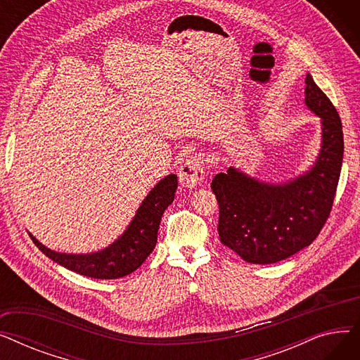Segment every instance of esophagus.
Listing matches in <instances>:
<instances>
[{"mask_svg":"<svg viewBox=\"0 0 360 360\" xmlns=\"http://www.w3.org/2000/svg\"><path fill=\"white\" fill-rule=\"evenodd\" d=\"M204 174L205 167L201 156H194L191 159H188L179 169L181 186L186 188V190H193V188L202 182Z\"/></svg>","mask_w":360,"mask_h":360,"instance_id":"34e87169","label":"esophagus"}]
</instances>
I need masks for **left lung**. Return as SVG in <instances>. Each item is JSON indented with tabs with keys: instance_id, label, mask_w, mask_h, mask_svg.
Returning <instances> with one entry per match:
<instances>
[{
	"instance_id": "1",
	"label": "left lung",
	"mask_w": 360,
	"mask_h": 360,
	"mask_svg": "<svg viewBox=\"0 0 360 360\" xmlns=\"http://www.w3.org/2000/svg\"><path fill=\"white\" fill-rule=\"evenodd\" d=\"M305 83V105L321 118V148L309 170L273 184L229 166L212 181L220 242L251 264H273L309 247L331 212L343 163V127L311 74Z\"/></svg>"
}]
</instances>
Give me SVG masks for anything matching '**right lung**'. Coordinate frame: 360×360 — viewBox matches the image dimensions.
<instances>
[{"mask_svg":"<svg viewBox=\"0 0 360 360\" xmlns=\"http://www.w3.org/2000/svg\"><path fill=\"white\" fill-rule=\"evenodd\" d=\"M178 176L170 174L160 179L141 201L124 233L106 248L90 254H65L46 248L32 233L33 243L60 266L91 278L112 280L136 271L155 250L162 216L172 204Z\"/></svg>","mask_w":360,"mask_h":360,"instance_id":"right-lung-1","label":"right lung"}]
</instances>
